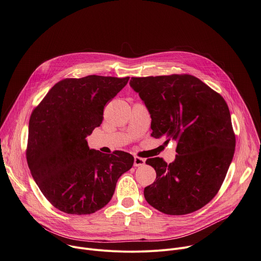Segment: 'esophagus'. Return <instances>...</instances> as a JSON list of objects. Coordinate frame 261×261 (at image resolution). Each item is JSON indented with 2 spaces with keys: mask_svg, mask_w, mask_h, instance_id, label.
Segmentation results:
<instances>
[{
  "mask_svg": "<svg viewBox=\"0 0 261 261\" xmlns=\"http://www.w3.org/2000/svg\"><path fill=\"white\" fill-rule=\"evenodd\" d=\"M145 159L144 158H141V157H138V156H136L135 157V160H134V165L135 166H142V165H144L145 164Z\"/></svg>",
  "mask_w": 261,
  "mask_h": 261,
  "instance_id": "esophagus-1",
  "label": "esophagus"
}]
</instances>
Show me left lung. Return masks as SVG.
<instances>
[{
  "instance_id": "obj_1",
  "label": "left lung",
  "mask_w": 261,
  "mask_h": 261,
  "mask_svg": "<svg viewBox=\"0 0 261 261\" xmlns=\"http://www.w3.org/2000/svg\"><path fill=\"white\" fill-rule=\"evenodd\" d=\"M129 85L151 114V136L177 143L173 162L147 159L156 179L145 188V199L169 215L199 210L219 191L234 153L226 102L191 74L132 77Z\"/></svg>"
}]
</instances>
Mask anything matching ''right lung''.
Wrapping results in <instances>:
<instances>
[{
	"instance_id": "add662e5",
	"label": "right lung",
	"mask_w": 261,
	"mask_h": 261,
	"mask_svg": "<svg viewBox=\"0 0 261 261\" xmlns=\"http://www.w3.org/2000/svg\"><path fill=\"white\" fill-rule=\"evenodd\" d=\"M129 77L89 75L58 82L34 109L27 160L47 200L68 214H92L111 200L117 179L134 164L123 151L90 149L86 137L103 121L105 105Z\"/></svg>"
}]
</instances>
